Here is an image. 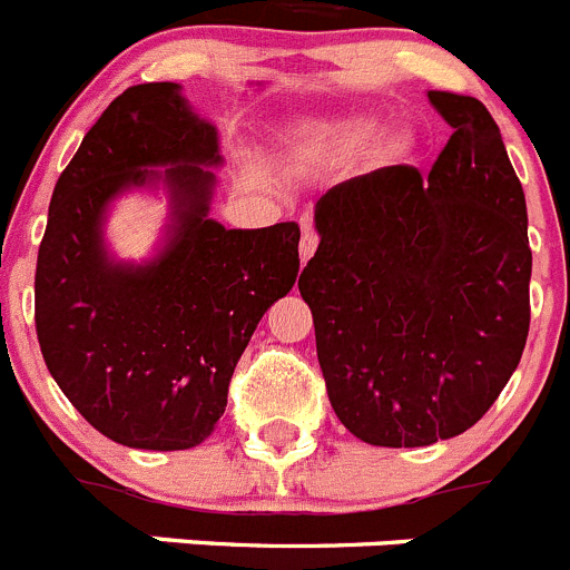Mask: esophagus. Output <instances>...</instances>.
Returning <instances> with one entry per match:
<instances>
[{"mask_svg":"<svg viewBox=\"0 0 570 570\" xmlns=\"http://www.w3.org/2000/svg\"><path fill=\"white\" fill-rule=\"evenodd\" d=\"M316 245H320V236H316V230L311 228L308 223L302 225V239H299V262L305 265V262L311 259V256L316 254Z\"/></svg>","mask_w":570,"mask_h":570,"instance_id":"1","label":"esophagus"}]
</instances>
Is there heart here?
Listing matches in <instances>:
<instances>
[{"label": "heart", "instance_id": "1", "mask_svg": "<svg viewBox=\"0 0 570 570\" xmlns=\"http://www.w3.org/2000/svg\"><path fill=\"white\" fill-rule=\"evenodd\" d=\"M376 134V122L371 116H345V119H334V122H314L302 130L305 142L314 145H362Z\"/></svg>", "mask_w": 570, "mask_h": 570}]
</instances>
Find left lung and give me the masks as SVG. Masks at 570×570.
I'll return each mask as SVG.
<instances>
[{
	"label": "left lung",
	"mask_w": 570,
	"mask_h": 570,
	"mask_svg": "<svg viewBox=\"0 0 570 570\" xmlns=\"http://www.w3.org/2000/svg\"><path fill=\"white\" fill-rule=\"evenodd\" d=\"M428 102L454 128L428 179L391 165L322 194L299 276L331 405L380 448L480 422L531 322L525 194L500 128L480 99L428 90Z\"/></svg>",
	"instance_id": "obj_1"
}]
</instances>
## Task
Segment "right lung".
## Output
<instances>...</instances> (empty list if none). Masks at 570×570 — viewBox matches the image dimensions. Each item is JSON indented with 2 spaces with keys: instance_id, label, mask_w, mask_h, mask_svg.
Returning <instances> with one entry per match:
<instances>
[{
  "instance_id": "obj_1",
  "label": "right lung",
  "mask_w": 570,
  "mask_h": 570,
  "mask_svg": "<svg viewBox=\"0 0 570 570\" xmlns=\"http://www.w3.org/2000/svg\"><path fill=\"white\" fill-rule=\"evenodd\" d=\"M262 88V82H256ZM219 130L179 82L134 85L59 176L37 259V336L50 376L99 434L188 451L214 434L262 314L294 288L299 225L210 216ZM136 189L169 214L145 261H119L107 219Z\"/></svg>"
}]
</instances>
